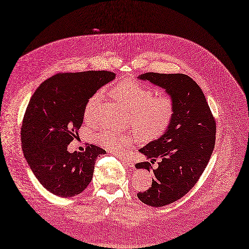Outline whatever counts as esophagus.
<instances>
[{
  "instance_id": "34e87169",
  "label": "esophagus",
  "mask_w": 249,
  "mask_h": 249,
  "mask_svg": "<svg viewBox=\"0 0 249 249\" xmlns=\"http://www.w3.org/2000/svg\"><path fill=\"white\" fill-rule=\"evenodd\" d=\"M121 160H122L123 164L124 165L125 167H129V168H134L135 167V162L132 159L123 157V158H121Z\"/></svg>"
}]
</instances>
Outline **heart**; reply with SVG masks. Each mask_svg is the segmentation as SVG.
I'll return each instance as SVG.
<instances>
[{
  "label": "heart",
  "instance_id": "heart-1",
  "mask_svg": "<svg viewBox=\"0 0 249 249\" xmlns=\"http://www.w3.org/2000/svg\"><path fill=\"white\" fill-rule=\"evenodd\" d=\"M114 98L126 106L129 112V124L144 138L152 139L160 136L170 124L174 113L173 99L166 94L154 95V91L139 83L126 79L111 91ZM102 92L96 91L87 99L84 106V121L94 124L98 118V106L102 100ZM138 139V134L118 133L105 129L95 136L97 143L111 152L126 153Z\"/></svg>",
  "mask_w": 249,
  "mask_h": 249
}]
</instances>
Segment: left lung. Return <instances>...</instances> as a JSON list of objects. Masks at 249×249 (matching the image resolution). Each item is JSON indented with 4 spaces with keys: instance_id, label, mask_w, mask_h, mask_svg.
<instances>
[{
    "instance_id": "8db88e82",
    "label": "left lung",
    "mask_w": 249,
    "mask_h": 249,
    "mask_svg": "<svg viewBox=\"0 0 249 249\" xmlns=\"http://www.w3.org/2000/svg\"><path fill=\"white\" fill-rule=\"evenodd\" d=\"M138 78L165 89L174 102L166 131L139 150L151 162L136 164L137 169L154 174L152 186L138 197L158 208L176 202L199 179L215 147L216 121L202 89L187 75L146 73ZM156 160L159 167L154 170L151 164Z\"/></svg>"
}]
</instances>
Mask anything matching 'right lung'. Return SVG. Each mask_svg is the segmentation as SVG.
Returning a JSON list of instances; mask_svg holds the SVG:
<instances>
[{
    "instance_id": "right-lung-1",
    "label": "right lung",
    "mask_w": 249,
    "mask_h": 249,
    "mask_svg": "<svg viewBox=\"0 0 249 249\" xmlns=\"http://www.w3.org/2000/svg\"><path fill=\"white\" fill-rule=\"evenodd\" d=\"M114 78L108 71L57 74L41 83L30 98L21 126L22 151L50 193L71 197L91 182L95 161L106 151L89 145L84 152L70 153L68 145L79 137L87 99Z\"/></svg>"
}]
</instances>
